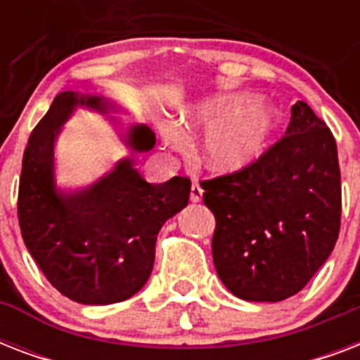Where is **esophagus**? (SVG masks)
Returning <instances> with one entry per match:
<instances>
[{"label":"esophagus","mask_w":360,"mask_h":360,"mask_svg":"<svg viewBox=\"0 0 360 360\" xmlns=\"http://www.w3.org/2000/svg\"><path fill=\"white\" fill-rule=\"evenodd\" d=\"M202 196H203V188L198 185L196 181H194V183H192V186H191V202L192 203L202 202Z\"/></svg>","instance_id":"1"}]
</instances>
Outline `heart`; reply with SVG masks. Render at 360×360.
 <instances>
[{"label": "heart", "mask_w": 360, "mask_h": 360, "mask_svg": "<svg viewBox=\"0 0 360 360\" xmlns=\"http://www.w3.org/2000/svg\"><path fill=\"white\" fill-rule=\"evenodd\" d=\"M183 123L188 130L209 129L200 141L198 158L217 174H237L262 157L274 132V112L263 104L248 106L246 95H226L198 103L186 110ZM169 146H179L174 124L164 127Z\"/></svg>", "instance_id": "1"}]
</instances>
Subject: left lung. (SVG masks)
<instances>
[{
    "mask_svg": "<svg viewBox=\"0 0 360 360\" xmlns=\"http://www.w3.org/2000/svg\"><path fill=\"white\" fill-rule=\"evenodd\" d=\"M200 185L217 220L214 267L239 299L295 295L335 248L342 214L336 141L302 101L291 106L285 134L256 162Z\"/></svg>",
    "mask_w": 360,
    "mask_h": 360,
    "instance_id": "obj_1",
    "label": "left lung"
}]
</instances>
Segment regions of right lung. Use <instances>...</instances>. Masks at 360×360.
Segmentation results:
<instances>
[{
	"label": "right lung",
	"instance_id": "obj_1",
	"mask_svg": "<svg viewBox=\"0 0 360 360\" xmlns=\"http://www.w3.org/2000/svg\"><path fill=\"white\" fill-rule=\"evenodd\" d=\"M76 106L108 112V101L59 93L31 132L22 160L18 222L27 250L48 282L70 301L112 304L143 288L155 263L162 224L186 207L191 179L175 175L151 185L124 158L89 188L56 191L53 143ZM134 151H149L155 132L146 124L124 138Z\"/></svg>",
	"mask_w": 360,
	"mask_h": 360
}]
</instances>
